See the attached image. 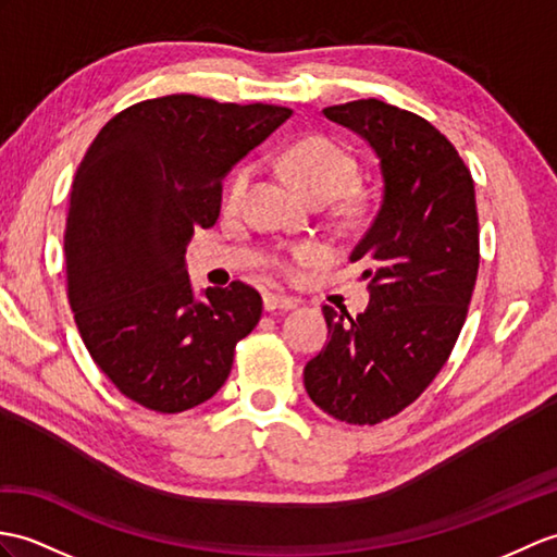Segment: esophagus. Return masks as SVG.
Instances as JSON below:
<instances>
[{"instance_id": "1", "label": "esophagus", "mask_w": 557, "mask_h": 557, "mask_svg": "<svg viewBox=\"0 0 557 557\" xmlns=\"http://www.w3.org/2000/svg\"><path fill=\"white\" fill-rule=\"evenodd\" d=\"M299 304L301 301L294 299V296H282V294H265L263 296V308L270 310V313H273V310H292Z\"/></svg>"}]
</instances>
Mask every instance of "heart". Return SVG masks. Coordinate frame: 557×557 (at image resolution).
<instances>
[{
  "mask_svg": "<svg viewBox=\"0 0 557 557\" xmlns=\"http://www.w3.org/2000/svg\"><path fill=\"white\" fill-rule=\"evenodd\" d=\"M280 161L284 171H287L294 183L299 185V189L315 203H330L356 187V161L327 137H306L301 141H296V145H292L282 153ZM251 165H239L237 171L227 177L223 191L225 209H237L244 201L251 185ZM322 256H325V249L318 247V244H301V247H296L292 251L289 261H280L277 265L284 270H292L294 263H315Z\"/></svg>",
  "mask_w": 557,
  "mask_h": 557,
  "instance_id": "b5f03b06",
  "label": "heart"
}]
</instances>
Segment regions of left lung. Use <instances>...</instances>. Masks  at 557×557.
<instances>
[{
    "instance_id": "left-lung-1",
    "label": "left lung",
    "mask_w": 557,
    "mask_h": 557,
    "mask_svg": "<svg viewBox=\"0 0 557 557\" xmlns=\"http://www.w3.org/2000/svg\"><path fill=\"white\" fill-rule=\"evenodd\" d=\"M380 159L382 201L348 261L363 263L370 304L356 318L322 308L330 342L304 384L327 416L377 424L444 368L480 270L474 183L456 147L420 115L380 99L322 109Z\"/></svg>"
}]
</instances>
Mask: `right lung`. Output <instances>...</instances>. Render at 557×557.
Masks as SVG:
<instances>
[{"instance_id": "add662e5", "label": "right lung", "mask_w": 557, "mask_h": 557, "mask_svg": "<svg viewBox=\"0 0 557 557\" xmlns=\"http://www.w3.org/2000/svg\"><path fill=\"white\" fill-rule=\"evenodd\" d=\"M292 109L194 95L139 101L101 127L77 165L63 232L69 301L115 389L183 412L225 384L261 294L244 282L194 292L187 244L220 215L225 175Z\"/></svg>"}]
</instances>
